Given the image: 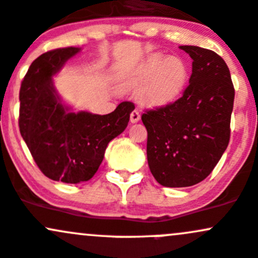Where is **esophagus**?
I'll use <instances>...</instances> for the list:
<instances>
[{"label": "esophagus", "instance_id": "obj_1", "mask_svg": "<svg viewBox=\"0 0 258 258\" xmlns=\"http://www.w3.org/2000/svg\"><path fill=\"white\" fill-rule=\"evenodd\" d=\"M131 122L132 123H136V122H138L140 121V118H141V113H140V111L138 110H134L131 112Z\"/></svg>", "mask_w": 258, "mask_h": 258}]
</instances>
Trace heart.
I'll list each match as a JSON object with an SVG mask.
<instances>
[{
	"label": "heart",
	"instance_id": "obj_1",
	"mask_svg": "<svg viewBox=\"0 0 258 258\" xmlns=\"http://www.w3.org/2000/svg\"><path fill=\"white\" fill-rule=\"evenodd\" d=\"M150 80L141 90V104L148 107H162L180 96L188 81V67L180 58H169L162 53L148 56L128 81L137 88Z\"/></svg>",
	"mask_w": 258,
	"mask_h": 258
}]
</instances>
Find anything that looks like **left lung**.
<instances>
[{
	"instance_id": "left-lung-1",
	"label": "left lung",
	"mask_w": 258,
	"mask_h": 258,
	"mask_svg": "<svg viewBox=\"0 0 258 258\" xmlns=\"http://www.w3.org/2000/svg\"><path fill=\"white\" fill-rule=\"evenodd\" d=\"M179 48L193 59L189 85L174 102L142 113L151 173L170 188L191 186L213 172L229 145L235 99L220 55L195 45Z\"/></svg>"
}]
</instances>
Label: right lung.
<instances>
[{
	"label": "right lung",
	"mask_w": 258,
	"mask_h": 258,
	"mask_svg": "<svg viewBox=\"0 0 258 258\" xmlns=\"http://www.w3.org/2000/svg\"><path fill=\"white\" fill-rule=\"evenodd\" d=\"M80 49L58 48L29 67L20 90V131L40 172L53 180L77 184L94 177L111 140L124 131L135 105L123 101L107 115L69 112L51 77Z\"/></svg>",
	"instance_id": "add662e5"
}]
</instances>
